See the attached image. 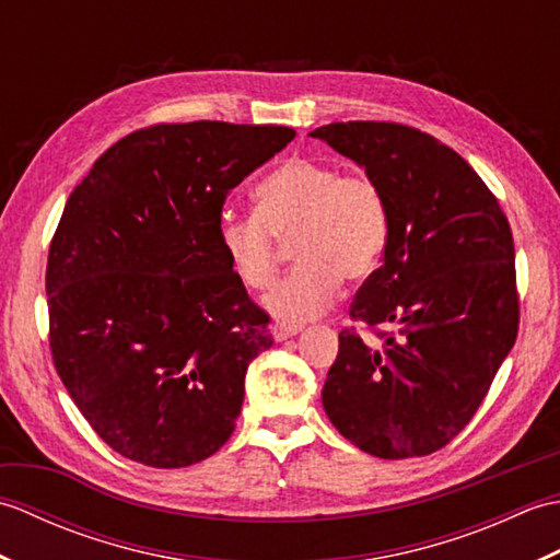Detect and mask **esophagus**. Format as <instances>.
<instances>
[{"instance_id": "34e87169", "label": "esophagus", "mask_w": 560, "mask_h": 560, "mask_svg": "<svg viewBox=\"0 0 560 560\" xmlns=\"http://www.w3.org/2000/svg\"><path fill=\"white\" fill-rule=\"evenodd\" d=\"M299 331H303V325H277L271 329V335L277 341H287V339L299 335Z\"/></svg>"}]
</instances>
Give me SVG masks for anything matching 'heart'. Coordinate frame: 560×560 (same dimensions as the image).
Here are the masks:
<instances>
[{
  "mask_svg": "<svg viewBox=\"0 0 560 560\" xmlns=\"http://www.w3.org/2000/svg\"><path fill=\"white\" fill-rule=\"evenodd\" d=\"M253 201L255 217H221L219 247L237 283L261 291L277 277V241H293L299 265L265 299L281 323L319 315L341 279H365L385 255L389 209L373 177L341 175L335 165L295 156L255 187Z\"/></svg>",
  "mask_w": 560,
  "mask_h": 560,
  "instance_id": "b5f03b06",
  "label": "heart"
}]
</instances>
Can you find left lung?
<instances>
[{"label":"left lung","mask_w":560,"mask_h":560,"mask_svg":"<svg viewBox=\"0 0 560 560\" xmlns=\"http://www.w3.org/2000/svg\"><path fill=\"white\" fill-rule=\"evenodd\" d=\"M323 139L383 187V267L351 303L353 323L385 325L371 347L341 329L323 404L373 457H423L477 413L517 337L513 233L498 199L457 151L397 122H331Z\"/></svg>","instance_id":"1"}]
</instances>
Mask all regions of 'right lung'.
<instances>
[{
    "label": "right lung",
    "instance_id": "add662e5",
    "mask_svg": "<svg viewBox=\"0 0 560 560\" xmlns=\"http://www.w3.org/2000/svg\"><path fill=\"white\" fill-rule=\"evenodd\" d=\"M291 127L153 125L69 195L47 255L50 351L83 419L122 457L180 469L231 438L269 315L221 255L225 197Z\"/></svg>",
    "mask_w": 560,
    "mask_h": 560
}]
</instances>
